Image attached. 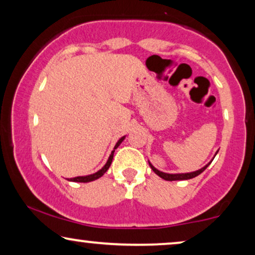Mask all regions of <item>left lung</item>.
<instances>
[{
  "mask_svg": "<svg viewBox=\"0 0 255 255\" xmlns=\"http://www.w3.org/2000/svg\"><path fill=\"white\" fill-rule=\"evenodd\" d=\"M216 154H217V152H216ZM216 154H215V156H216ZM214 160V159H212ZM211 160V161H212ZM211 161L208 163V165H205L203 168H201V169H198V170H195V172H191V173H181V174H168V173H163V172H160V170H158L155 168L154 166L152 165L151 162L148 161V163H149V166H151V168H152V170L153 172H154L156 175H159L160 177H161V179H163V180H166V181H177V180H189V179H193V177H195V176H197V175H200V174L202 173V172H204L205 170V168H207V167L210 165L211 163Z\"/></svg>",
  "mask_w": 255,
  "mask_h": 255,
  "instance_id": "obj_1",
  "label": "left lung"
}]
</instances>
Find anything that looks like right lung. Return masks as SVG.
Listing matches in <instances>:
<instances>
[{
	"instance_id": "obj_1",
	"label": "right lung",
	"mask_w": 255,
	"mask_h": 255,
	"mask_svg": "<svg viewBox=\"0 0 255 255\" xmlns=\"http://www.w3.org/2000/svg\"><path fill=\"white\" fill-rule=\"evenodd\" d=\"M125 139V135L124 137H122L120 140L117 141V144L115 145V148H114V151L111 152V154H110V156H109V159H108V161H107V163L106 165H104L102 168H101L99 172H96V173H94V174H90V175H86V176H76V177H72V179H68V181H72V182H90V181H94V180H97V179H100L101 176L103 175L104 173L107 172L108 169H109V167H110V165H111V162H113V159H114V152H115V149H116L118 146L121 145V142L123 141Z\"/></svg>"
}]
</instances>
